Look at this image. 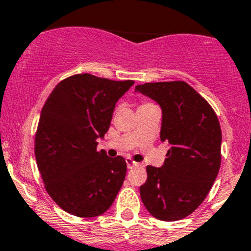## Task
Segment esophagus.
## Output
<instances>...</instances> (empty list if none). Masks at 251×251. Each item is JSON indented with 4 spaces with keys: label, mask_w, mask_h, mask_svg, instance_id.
Listing matches in <instances>:
<instances>
[{
    "label": "esophagus",
    "mask_w": 251,
    "mask_h": 251,
    "mask_svg": "<svg viewBox=\"0 0 251 251\" xmlns=\"http://www.w3.org/2000/svg\"><path fill=\"white\" fill-rule=\"evenodd\" d=\"M126 165H127V168H132V167H135V166L139 165V163L135 162V161H132L131 158H126Z\"/></svg>",
    "instance_id": "esophagus-1"
}]
</instances>
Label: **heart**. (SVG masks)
<instances>
[{
    "label": "heart",
    "mask_w": 251,
    "mask_h": 251,
    "mask_svg": "<svg viewBox=\"0 0 251 251\" xmlns=\"http://www.w3.org/2000/svg\"><path fill=\"white\" fill-rule=\"evenodd\" d=\"M145 105H150V104H144V105H141V106H145Z\"/></svg>",
    "instance_id": "b5f03b06"
}]
</instances>
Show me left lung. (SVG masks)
Masks as SVG:
<instances>
[{"instance_id": "8db88e82", "label": "left lung", "mask_w": 251, "mask_h": 251, "mask_svg": "<svg viewBox=\"0 0 251 251\" xmlns=\"http://www.w3.org/2000/svg\"><path fill=\"white\" fill-rule=\"evenodd\" d=\"M162 110L161 141L170 146L161 167L147 166L140 187L152 217L175 222L193 213L209 193L221 168L222 130L210 105L184 81L137 85Z\"/></svg>"}]
</instances>
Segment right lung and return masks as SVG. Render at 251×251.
I'll list each match as a JSON object with an SVG mask.
<instances>
[{"mask_svg":"<svg viewBox=\"0 0 251 251\" xmlns=\"http://www.w3.org/2000/svg\"><path fill=\"white\" fill-rule=\"evenodd\" d=\"M132 85V80L76 74L60 81L42 109L37 166L51 200L69 214H102L125 181V160L109 157L97 147L109 130L116 102Z\"/></svg>","mask_w":251,"mask_h":251,"instance_id":"1","label":"right lung"}]
</instances>
